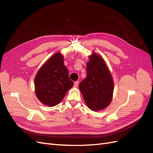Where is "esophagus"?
<instances>
[{
	"instance_id": "esophagus-1",
	"label": "esophagus",
	"mask_w": 153,
	"mask_h": 153,
	"mask_svg": "<svg viewBox=\"0 0 153 153\" xmlns=\"http://www.w3.org/2000/svg\"><path fill=\"white\" fill-rule=\"evenodd\" d=\"M78 85H79V81H75V82H74V87H78Z\"/></svg>"
}]
</instances>
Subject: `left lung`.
Instances as JSON below:
<instances>
[{
	"label": "left lung",
	"instance_id": "obj_1",
	"mask_svg": "<svg viewBox=\"0 0 153 153\" xmlns=\"http://www.w3.org/2000/svg\"><path fill=\"white\" fill-rule=\"evenodd\" d=\"M87 63V77L79 87L88 107L97 111L111 103L114 91V83L110 70L103 59L96 53L89 57Z\"/></svg>",
	"mask_w": 153,
	"mask_h": 153
}]
</instances>
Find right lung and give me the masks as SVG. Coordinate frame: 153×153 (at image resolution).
<instances>
[{
	"mask_svg": "<svg viewBox=\"0 0 153 153\" xmlns=\"http://www.w3.org/2000/svg\"><path fill=\"white\" fill-rule=\"evenodd\" d=\"M63 56L56 53L39 70L35 77V89L38 100L50 107L59 103L74 83L68 77Z\"/></svg>",
	"mask_w": 153,
	"mask_h": 153,
	"instance_id": "right-lung-1",
	"label": "right lung"
}]
</instances>
